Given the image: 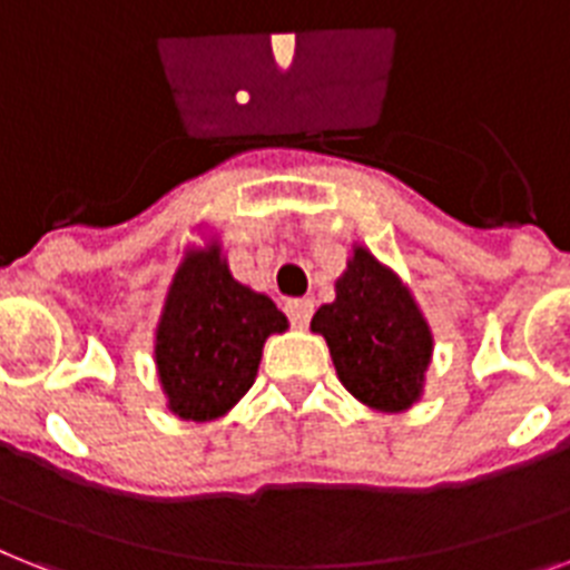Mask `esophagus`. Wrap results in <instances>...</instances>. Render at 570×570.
<instances>
[{"mask_svg": "<svg viewBox=\"0 0 570 570\" xmlns=\"http://www.w3.org/2000/svg\"><path fill=\"white\" fill-rule=\"evenodd\" d=\"M286 316H289V322H293L295 327H307L309 316H313V301L309 298L286 301Z\"/></svg>", "mask_w": 570, "mask_h": 570, "instance_id": "34e87169", "label": "esophagus"}]
</instances>
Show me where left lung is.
I'll return each mask as SVG.
<instances>
[{"mask_svg": "<svg viewBox=\"0 0 570 570\" xmlns=\"http://www.w3.org/2000/svg\"><path fill=\"white\" fill-rule=\"evenodd\" d=\"M336 298L322 304L309 331L331 348L336 377L360 404L406 413L424 395L433 331L413 289L365 245H351Z\"/></svg>", "mask_w": 570, "mask_h": 570, "instance_id": "8db88e82", "label": "left lung"}]
</instances>
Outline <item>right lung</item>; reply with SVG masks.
<instances>
[{"instance_id": "right-lung-1", "label": "right lung", "mask_w": 570, "mask_h": 570, "mask_svg": "<svg viewBox=\"0 0 570 570\" xmlns=\"http://www.w3.org/2000/svg\"><path fill=\"white\" fill-rule=\"evenodd\" d=\"M289 327L269 295L230 275L219 237L187 245L155 327L157 381L166 410L184 421H216L254 386L263 345Z\"/></svg>"}]
</instances>
